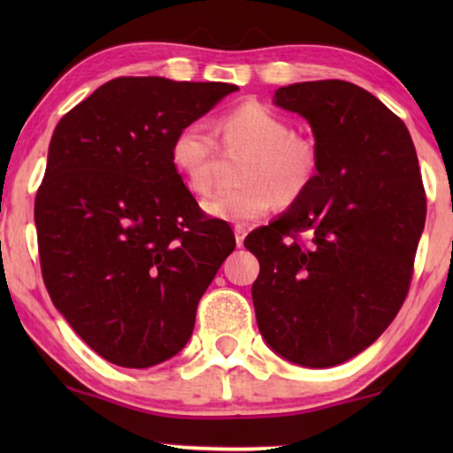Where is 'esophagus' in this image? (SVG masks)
I'll return each mask as SVG.
<instances>
[{
    "mask_svg": "<svg viewBox=\"0 0 453 453\" xmlns=\"http://www.w3.org/2000/svg\"><path fill=\"white\" fill-rule=\"evenodd\" d=\"M245 234H247V228H245L243 225H237V226H234V241H237V247L243 245Z\"/></svg>",
    "mask_w": 453,
    "mask_h": 453,
    "instance_id": "obj_1",
    "label": "esophagus"
}]
</instances>
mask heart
<instances>
[{"instance_id":"obj_1","label":"heart","mask_w":453,"mask_h":453,"mask_svg":"<svg viewBox=\"0 0 453 453\" xmlns=\"http://www.w3.org/2000/svg\"><path fill=\"white\" fill-rule=\"evenodd\" d=\"M226 148H250L241 166L239 188L216 191L203 202L214 219L250 222L265 216L278 202H295L305 194L318 171V150L311 140L290 132V126L256 101L222 115L216 126ZM216 158L214 132L203 121L181 126L171 140V163L183 183L197 196L212 188Z\"/></svg>"}]
</instances>
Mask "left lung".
<instances>
[{"label":"left lung","mask_w":453,"mask_h":453,"mask_svg":"<svg viewBox=\"0 0 453 453\" xmlns=\"http://www.w3.org/2000/svg\"><path fill=\"white\" fill-rule=\"evenodd\" d=\"M274 104L309 121L318 173L245 239L257 327L287 361L334 367L381 336L411 288L426 216L417 150L398 115L344 80L282 86Z\"/></svg>","instance_id":"obj_1"}]
</instances>
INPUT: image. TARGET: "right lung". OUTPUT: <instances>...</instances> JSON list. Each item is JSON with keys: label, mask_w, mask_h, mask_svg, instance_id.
Listing matches in <instances>:
<instances>
[{"label": "right lung", "mask_w": 453, "mask_h": 453, "mask_svg": "<svg viewBox=\"0 0 453 453\" xmlns=\"http://www.w3.org/2000/svg\"><path fill=\"white\" fill-rule=\"evenodd\" d=\"M239 90L225 82L115 78L61 117L35 200L41 272L53 305L109 363L175 357L234 250L171 163V140Z\"/></svg>", "instance_id": "right-lung-1"}]
</instances>
